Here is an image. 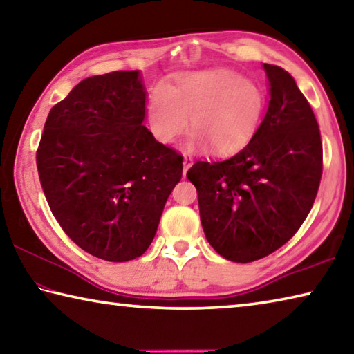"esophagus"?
<instances>
[{
  "mask_svg": "<svg viewBox=\"0 0 354 354\" xmlns=\"http://www.w3.org/2000/svg\"><path fill=\"white\" fill-rule=\"evenodd\" d=\"M194 164V159L192 158H189V156H184V170H183V173L185 175V173H187V170H189V167Z\"/></svg>",
  "mask_w": 354,
  "mask_h": 354,
  "instance_id": "34e87169",
  "label": "esophagus"
}]
</instances>
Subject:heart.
Returning a JSON list of instances; mask_svg holds the SVG:
<instances>
[{
    "label": "heart",
    "mask_w": 354,
    "mask_h": 354,
    "mask_svg": "<svg viewBox=\"0 0 354 354\" xmlns=\"http://www.w3.org/2000/svg\"><path fill=\"white\" fill-rule=\"evenodd\" d=\"M263 92L257 84L227 68L183 71L151 93L147 118L153 136L170 143L187 128V151L211 148L218 154L241 149L259 127Z\"/></svg>",
    "instance_id": "obj_1"
}]
</instances>
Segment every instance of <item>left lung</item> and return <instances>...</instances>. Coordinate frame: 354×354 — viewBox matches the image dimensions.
I'll return each instance as SVG.
<instances>
[{"label":"left lung","instance_id":"8db88e82","mask_svg":"<svg viewBox=\"0 0 354 354\" xmlns=\"http://www.w3.org/2000/svg\"><path fill=\"white\" fill-rule=\"evenodd\" d=\"M267 112L248 145L226 160H198L187 179L198 192L207 242L232 262H253L289 242L306 220L322 178L320 129L297 82L263 64Z\"/></svg>","mask_w":354,"mask_h":354}]
</instances>
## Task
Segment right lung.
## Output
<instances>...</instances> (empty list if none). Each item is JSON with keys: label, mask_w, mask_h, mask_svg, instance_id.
Returning <instances> with one entry per match:
<instances>
[{"label": "right lung", "mask_w": 354, "mask_h": 354, "mask_svg": "<svg viewBox=\"0 0 354 354\" xmlns=\"http://www.w3.org/2000/svg\"><path fill=\"white\" fill-rule=\"evenodd\" d=\"M139 70L91 76L48 113L37 149L41 189L84 251L109 262L145 253L183 156L154 139Z\"/></svg>", "instance_id": "right-lung-1"}]
</instances>
